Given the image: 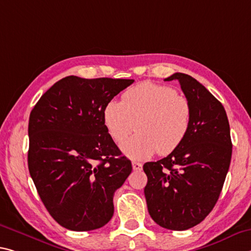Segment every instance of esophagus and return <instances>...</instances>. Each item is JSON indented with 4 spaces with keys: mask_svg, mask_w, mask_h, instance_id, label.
Masks as SVG:
<instances>
[{
    "mask_svg": "<svg viewBox=\"0 0 251 251\" xmlns=\"http://www.w3.org/2000/svg\"><path fill=\"white\" fill-rule=\"evenodd\" d=\"M132 165H133V170L134 171H141L142 168H143V165L141 164V163H138V162H132Z\"/></svg>",
    "mask_w": 251,
    "mask_h": 251,
    "instance_id": "34e87169",
    "label": "esophagus"
}]
</instances>
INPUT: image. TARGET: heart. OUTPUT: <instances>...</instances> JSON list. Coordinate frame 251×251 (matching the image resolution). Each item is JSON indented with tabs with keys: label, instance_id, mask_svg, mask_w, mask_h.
Instances as JSON below:
<instances>
[{
	"label": "heart",
	"instance_id": "obj_1",
	"mask_svg": "<svg viewBox=\"0 0 251 251\" xmlns=\"http://www.w3.org/2000/svg\"><path fill=\"white\" fill-rule=\"evenodd\" d=\"M104 124L113 140L134 160L154 153H172L189 133L192 117L190 101L169 86L145 81L126 90L121 102L111 100L104 108Z\"/></svg>",
	"mask_w": 251,
	"mask_h": 251
}]
</instances>
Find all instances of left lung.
<instances>
[{
  "label": "left lung",
  "mask_w": 251,
  "mask_h": 251,
  "mask_svg": "<svg viewBox=\"0 0 251 251\" xmlns=\"http://www.w3.org/2000/svg\"><path fill=\"white\" fill-rule=\"evenodd\" d=\"M192 108L189 133L168 156L143 166L150 216L165 229L182 231L203 221L216 205L232 154L230 126L224 106L189 75L176 73Z\"/></svg>",
  "instance_id": "obj_1"
}]
</instances>
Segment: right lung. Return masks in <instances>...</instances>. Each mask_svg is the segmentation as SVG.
<instances>
[{
	"label": "right lung",
	"mask_w": 251,
	"mask_h": 251,
	"mask_svg": "<svg viewBox=\"0 0 251 251\" xmlns=\"http://www.w3.org/2000/svg\"><path fill=\"white\" fill-rule=\"evenodd\" d=\"M133 79L62 78L42 95L29 118L30 176L59 225L101 228L114 214V193L132 163L107 132L105 106Z\"/></svg>",
	"instance_id": "obj_1"
}]
</instances>
